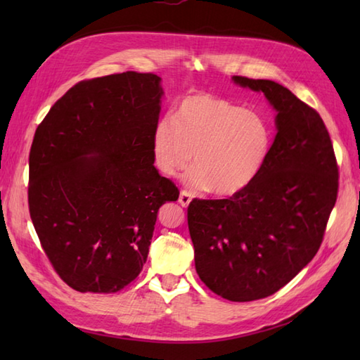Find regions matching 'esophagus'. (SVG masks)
Instances as JSON below:
<instances>
[{
    "label": "esophagus",
    "mask_w": 360,
    "mask_h": 360,
    "mask_svg": "<svg viewBox=\"0 0 360 360\" xmlns=\"http://www.w3.org/2000/svg\"><path fill=\"white\" fill-rule=\"evenodd\" d=\"M190 202H192V196H190L188 192H184V190H182L179 195V204L182 205V207H188Z\"/></svg>",
    "instance_id": "34e87169"
}]
</instances>
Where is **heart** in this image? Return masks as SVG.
<instances>
[{
	"mask_svg": "<svg viewBox=\"0 0 360 360\" xmlns=\"http://www.w3.org/2000/svg\"><path fill=\"white\" fill-rule=\"evenodd\" d=\"M267 120L215 94H190L176 105L173 120L160 119L151 133L158 170L174 178L192 164L186 184L218 196L246 188L271 150Z\"/></svg>",
	"mask_w": 360,
	"mask_h": 360,
	"instance_id": "b5f03b06",
	"label": "heart"
}]
</instances>
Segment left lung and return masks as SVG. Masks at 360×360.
Returning a JSON list of instances; mask_svg holds the SVG:
<instances>
[{"label": "left lung", "mask_w": 360, "mask_h": 360, "mask_svg": "<svg viewBox=\"0 0 360 360\" xmlns=\"http://www.w3.org/2000/svg\"><path fill=\"white\" fill-rule=\"evenodd\" d=\"M232 82L264 94L277 112V134L246 188L227 200H193L187 219L205 286L231 302H252L277 292L317 254L339 170L316 110L277 82Z\"/></svg>", "instance_id": "1"}]
</instances>
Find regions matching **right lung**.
I'll use <instances>...</instances> for the list:
<instances>
[{
	"label": "right lung",
	"instance_id": "add662e5",
	"mask_svg": "<svg viewBox=\"0 0 360 360\" xmlns=\"http://www.w3.org/2000/svg\"><path fill=\"white\" fill-rule=\"evenodd\" d=\"M134 71L80 82L38 125L29 212L53 269L79 292L124 289L147 262L159 207L178 188L153 165L164 89Z\"/></svg>",
	"mask_w": 360,
	"mask_h": 360
}]
</instances>
